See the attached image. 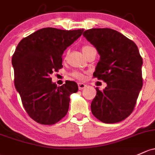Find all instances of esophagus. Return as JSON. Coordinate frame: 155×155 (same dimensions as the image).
<instances>
[{"label": "esophagus", "instance_id": "esophagus-1", "mask_svg": "<svg viewBox=\"0 0 155 155\" xmlns=\"http://www.w3.org/2000/svg\"><path fill=\"white\" fill-rule=\"evenodd\" d=\"M86 86V85L83 84V83H79V84H78V89H79V90H82V89H84Z\"/></svg>", "mask_w": 155, "mask_h": 155}]
</instances>
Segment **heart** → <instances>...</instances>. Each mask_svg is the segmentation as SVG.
Masks as SVG:
<instances>
[{
    "instance_id": "b5f03b06",
    "label": "heart",
    "mask_w": 155,
    "mask_h": 155,
    "mask_svg": "<svg viewBox=\"0 0 155 155\" xmlns=\"http://www.w3.org/2000/svg\"><path fill=\"white\" fill-rule=\"evenodd\" d=\"M91 48H92V46H89V45H87V46H84L82 47V51L84 52V54H85V53L87 52V51L89 50V49H90ZM73 76H74V78H78V79H83L84 78V75H83L80 72H74L73 73Z\"/></svg>"
}]
</instances>
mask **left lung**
<instances>
[{"label": "left lung", "mask_w": 155, "mask_h": 155, "mask_svg": "<svg viewBox=\"0 0 155 155\" xmlns=\"http://www.w3.org/2000/svg\"><path fill=\"white\" fill-rule=\"evenodd\" d=\"M83 35L100 54L93 75L107 84L103 91L96 88L91 112L105 124L120 122L134 110L143 86V59L137 45L108 28L88 29Z\"/></svg>", "instance_id": "obj_1"}]
</instances>
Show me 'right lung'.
Instances as JSON below:
<instances>
[{
	"label": "right lung",
	"instance_id": "right-lung-1",
	"mask_svg": "<svg viewBox=\"0 0 155 155\" xmlns=\"http://www.w3.org/2000/svg\"><path fill=\"white\" fill-rule=\"evenodd\" d=\"M83 31L43 28L17 46L12 59L15 86L26 112L38 124H54L67 114L70 95L78 91V84L66 81L57 86L50 75L63 67L64 51Z\"/></svg>",
	"mask_w": 155,
	"mask_h": 155
}]
</instances>
